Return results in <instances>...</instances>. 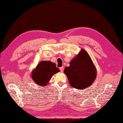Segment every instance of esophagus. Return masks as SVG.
Listing matches in <instances>:
<instances>
[{
	"label": "esophagus",
	"instance_id": "1",
	"mask_svg": "<svg viewBox=\"0 0 123 123\" xmlns=\"http://www.w3.org/2000/svg\"><path fill=\"white\" fill-rule=\"evenodd\" d=\"M64 67H60L59 68V70H60L61 72H63V70H64Z\"/></svg>",
	"mask_w": 123,
	"mask_h": 123
}]
</instances>
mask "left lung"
Masks as SVG:
<instances>
[{"mask_svg":"<svg viewBox=\"0 0 123 123\" xmlns=\"http://www.w3.org/2000/svg\"><path fill=\"white\" fill-rule=\"evenodd\" d=\"M64 73L68 77L71 86L83 90L94 82L96 77V70L90 56L84 49L66 67Z\"/></svg>","mask_w":123,"mask_h":123,"instance_id":"8db88e82","label":"left lung"}]
</instances>
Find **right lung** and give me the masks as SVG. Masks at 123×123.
Here are the masks:
<instances>
[{"label":"right lung","mask_w":123,"mask_h":123,"mask_svg":"<svg viewBox=\"0 0 123 123\" xmlns=\"http://www.w3.org/2000/svg\"><path fill=\"white\" fill-rule=\"evenodd\" d=\"M59 71V69L54 63L50 61H42L33 70L32 79L37 85L46 86L53 74Z\"/></svg>","instance_id":"obj_1"}]
</instances>
